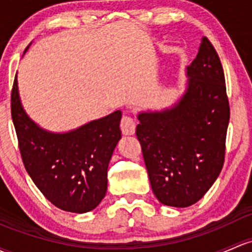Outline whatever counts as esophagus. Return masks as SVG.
Listing matches in <instances>:
<instances>
[{"instance_id":"1","label":"esophagus","mask_w":252,"mask_h":252,"mask_svg":"<svg viewBox=\"0 0 252 252\" xmlns=\"http://www.w3.org/2000/svg\"><path fill=\"white\" fill-rule=\"evenodd\" d=\"M135 126H136V123H135L134 118L131 116L124 115L122 117L121 129L124 135H133L135 133Z\"/></svg>"}]
</instances>
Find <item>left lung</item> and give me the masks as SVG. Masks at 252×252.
<instances>
[{"label":"left lung","instance_id":"left-lung-1","mask_svg":"<svg viewBox=\"0 0 252 252\" xmlns=\"http://www.w3.org/2000/svg\"><path fill=\"white\" fill-rule=\"evenodd\" d=\"M187 76V91L174 107L137 116L151 187L161 204L175 208L197 203L216 181L231 115L223 68L206 37Z\"/></svg>","mask_w":252,"mask_h":252}]
</instances>
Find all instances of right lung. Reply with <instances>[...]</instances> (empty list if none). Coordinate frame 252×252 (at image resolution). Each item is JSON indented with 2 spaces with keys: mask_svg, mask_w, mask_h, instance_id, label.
Listing matches in <instances>:
<instances>
[{
  "mask_svg": "<svg viewBox=\"0 0 252 252\" xmlns=\"http://www.w3.org/2000/svg\"><path fill=\"white\" fill-rule=\"evenodd\" d=\"M10 111L23 163L42 194L68 213L83 214L96 208L107 190L108 163L121 139V111L68 133H50L25 113L17 77Z\"/></svg>",
  "mask_w": 252,
  "mask_h": 252,
  "instance_id": "right-lung-1",
  "label": "right lung"
}]
</instances>
